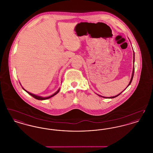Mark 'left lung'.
<instances>
[{"mask_svg":"<svg viewBox=\"0 0 153 153\" xmlns=\"http://www.w3.org/2000/svg\"><path fill=\"white\" fill-rule=\"evenodd\" d=\"M134 69H133V72H132V77H131V80H130V83H129V84H128V85L127 86V87H128L130 85V84L131 83V82H132V79H133V76H134ZM123 92V91H122ZM122 92L120 93V94H119V95H117V96H113V97H108V98H115V97H116L117 96H118L119 95H120L122 93ZM105 98H108V97H105Z\"/></svg>","mask_w":153,"mask_h":153,"instance_id":"left-lung-1","label":"left lung"}]
</instances>
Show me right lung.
Here are the masks:
<instances>
[{
    "instance_id": "1",
    "label": "right lung",
    "mask_w": 153,
    "mask_h": 153,
    "mask_svg": "<svg viewBox=\"0 0 153 153\" xmlns=\"http://www.w3.org/2000/svg\"><path fill=\"white\" fill-rule=\"evenodd\" d=\"M23 89H24V88H23ZM26 92H27L30 95H31V96H33L34 98H35V99H36L37 100H46V99H49V98H51V97H53V96H54V95H56V94H57L58 93V92L59 91V89H58V91L55 93V94H54L53 95H51V96H49V97H41V96H36V95H34V94H31V93H30L29 92H27V91H26L25 89H24Z\"/></svg>"
}]
</instances>
